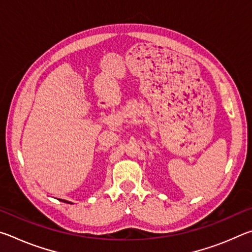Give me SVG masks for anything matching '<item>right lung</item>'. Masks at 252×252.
I'll return each mask as SVG.
<instances>
[{
    "label": "right lung",
    "mask_w": 252,
    "mask_h": 252,
    "mask_svg": "<svg viewBox=\"0 0 252 252\" xmlns=\"http://www.w3.org/2000/svg\"><path fill=\"white\" fill-rule=\"evenodd\" d=\"M60 201H62V202H65V203H70V204H72V202L71 201H67V200H64V199H59Z\"/></svg>",
    "instance_id": "1"
}]
</instances>
